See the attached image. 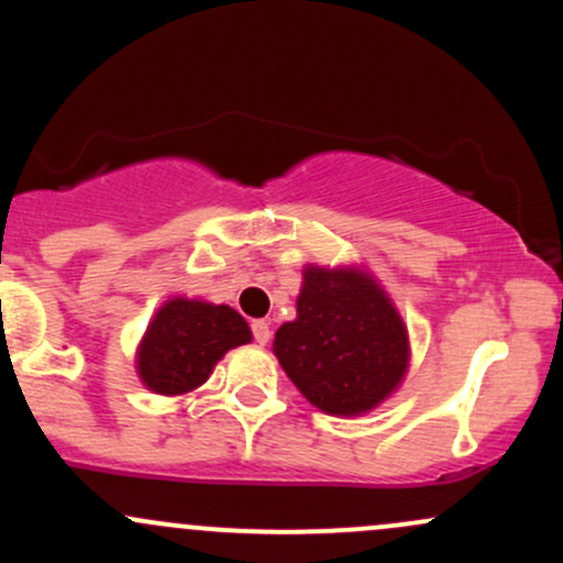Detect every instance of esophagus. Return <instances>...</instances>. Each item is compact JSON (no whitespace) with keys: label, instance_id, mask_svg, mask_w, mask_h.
Segmentation results:
<instances>
[{"label":"esophagus","instance_id":"esophagus-1","mask_svg":"<svg viewBox=\"0 0 563 563\" xmlns=\"http://www.w3.org/2000/svg\"><path fill=\"white\" fill-rule=\"evenodd\" d=\"M251 331H254L256 344H260V346H267L269 344V335H273V331H269V322L267 320H254V322H251Z\"/></svg>","mask_w":563,"mask_h":563}]
</instances>
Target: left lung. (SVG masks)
<instances>
[{
	"instance_id": "left-lung-1",
	"label": "left lung",
	"mask_w": 563,
	"mask_h": 563,
	"mask_svg": "<svg viewBox=\"0 0 563 563\" xmlns=\"http://www.w3.org/2000/svg\"><path fill=\"white\" fill-rule=\"evenodd\" d=\"M273 352L303 399L335 418L373 412L410 371L402 314L363 262L303 264L296 318Z\"/></svg>"
}]
</instances>
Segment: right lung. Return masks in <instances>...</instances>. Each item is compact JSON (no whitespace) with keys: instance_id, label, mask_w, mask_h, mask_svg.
I'll return each instance as SVG.
<instances>
[{"instance_id":"add662e5","label":"right lung","mask_w":563,"mask_h":563,"mask_svg":"<svg viewBox=\"0 0 563 563\" xmlns=\"http://www.w3.org/2000/svg\"><path fill=\"white\" fill-rule=\"evenodd\" d=\"M251 328L228 303L172 296L153 312L134 352L147 391L185 397L209 380L230 349L251 344Z\"/></svg>"}]
</instances>
